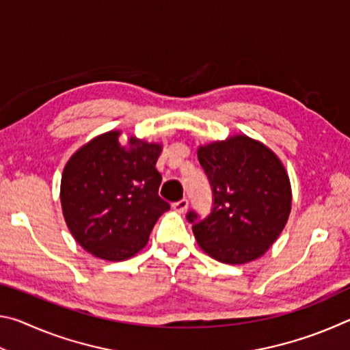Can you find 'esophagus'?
<instances>
[{
	"instance_id": "34e87169",
	"label": "esophagus",
	"mask_w": 350,
	"mask_h": 350,
	"mask_svg": "<svg viewBox=\"0 0 350 350\" xmlns=\"http://www.w3.org/2000/svg\"><path fill=\"white\" fill-rule=\"evenodd\" d=\"M173 208H174L177 213H185L187 208H188V199L177 200V202L173 204Z\"/></svg>"
}]
</instances>
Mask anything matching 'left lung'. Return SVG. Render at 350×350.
<instances>
[{
	"label": "left lung",
	"mask_w": 350,
	"mask_h": 350,
	"mask_svg": "<svg viewBox=\"0 0 350 350\" xmlns=\"http://www.w3.org/2000/svg\"><path fill=\"white\" fill-rule=\"evenodd\" d=\"M198 157L213 196L206 216L187 213L199 245L227 264L262 256L281 234L292 205L288 176L280 159L245 135L200 146Z\"/></svg>",
	"instance_id": "1"
}]
</instances>
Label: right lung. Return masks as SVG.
<instances>
[{"mask_svg": "<svg viewBox=\"0 0 350 350\" xmlns=\"http://www.w3.org/2000/svg\"><path fill=\"white\" fill-rule=\"evenodd\" d=\"M161 145L135 137L118 144L111 131L91 140L68 162L62 177V206L70 233L94 256L123 260L146 245L170 204L159 196L156 170Z\"/></svg>", "mask_w": 350, "mask_h": 350, "instance_id": "add662e5", "label": "right lung"}]
</instances>
